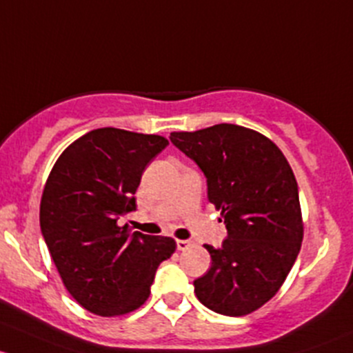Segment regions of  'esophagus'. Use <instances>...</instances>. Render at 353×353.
Listing matches in <instances>:
<instances>
[{"mask_svg":"<svg viewBox=\"0 0 353 353\" xmlns=\"http://www.w3.org/2000/svg\"><path fill=\"white\" fill-rule=\"evenodd\" d=\"M188 246H190V241H188V239H176V248L180 250V252H185Z\"/></svg>","mask_w":353,"mask_h":353,"instance_id":"obj_1","label":"esophagus"}]
</instances>
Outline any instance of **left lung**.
I'll list each match as a JSON object with an SVG mask.
<instances>
[{
    "mask_svg": "<svg viewBox=\"0 0 353 353\" xmlns=\"http://www.w3.org/2000/svg\"><path fill=\"white\" fill-rule=\"evenodd\" d=\"M170 139L203 172L228 230L221 248L205 245L212 263L194 281L195 296L219 314H250L279 292L299 255L304 228L292 168L268 137L234 123Z\"/></svg>",
    "mask_w": 353,
    "mask_h": 353,
    "instance_id": "8db88e82",
    "label": "left lung"
}]
</instances>
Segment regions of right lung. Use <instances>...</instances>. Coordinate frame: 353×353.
Listing matches in <instances>:
<instances>
[{
    "label": "right lung",
    "instance_id": "right-lung-1",
    "mask_svg": "<svg viewBox=\"0 0 353 353\" xmlns=\"http://www.w3.org/2000/svg\"><path fill=\"white\" fill-rule=\"evenodd\" d=\"M168 146L154 134L103 127L69 144L43 187L41 230L68 292L85 310L121 316L148 301L156 268L175 239L150 236L119 219L136 210L148 163Z\"/></svg>",
    "mask_w": 353,
    "mask_h": 353
}]
</instances>
